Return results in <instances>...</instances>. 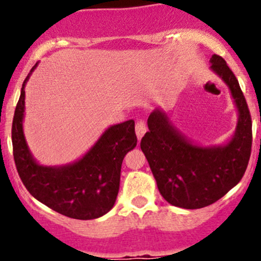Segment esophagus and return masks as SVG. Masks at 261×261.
<instances>
[{
    "label": "esophagus",
    "instance_id": "34e87169",
    "mask_svg": "<svg viewBox=\"0 0 261 261\" xmlns=\"http://www.w3.org/2000/svg\"><path fill=\"white\" fill-rule=\"evenodd\" d=\"M135 130H136L137 139L141 140V139H142L143 135L146 134V131H147V127H146L145 122H143L142 120H140V121L136 122V127H135Z\"/></svg>",
    "mask_w": 261,
    "mask_h": 261
}]
</instances>
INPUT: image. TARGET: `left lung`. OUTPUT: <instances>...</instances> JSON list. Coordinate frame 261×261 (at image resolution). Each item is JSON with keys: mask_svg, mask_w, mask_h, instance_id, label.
Returning a JSON list of instances; mask_svg holds the SVG:
<instances>
[{"mask_svg": "<svg viewBox=\"0 0 261 261\" xmlns=\"http://www.w3.org/2000/svg\"><path fill=\"white\" fill-rule=\"evenodd\" d=\"M210 64V70L228 87L238 113L232 137L223 145H200L157 108L149 114L148 133L141 140L161 195L176 207L194 210L216 202L238 184L249 162L251 118L243 92L221 56H212Z\"/></svg>", "mask_w": 261, "mask_h": 261, "instance_id": "8db88e82", "label": "left lung"}]
</instances>
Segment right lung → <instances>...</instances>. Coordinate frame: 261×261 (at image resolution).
Instances as JSON below:
<instances>
[{"label": "right lung", "instance_id": "add662e5", "mask_svg": "<svg viewBox=\"0 0 261 261\" xmlns=\"http://www.w3.org/2000/svg\"><path fill=\"white\" fill-rule=\"evenodd\" d=\"M20 89L12 124V145L16 167L27 190L38 201L64 216L94 220L108 214L115 203L120 187L122 160L137 145L135 121L108 127L82 157L65 166H43L33 157L27 143L23 120L25 85Z\"/></svg>", "mask_w": 261, "mask_h": 261}]
</instances>
